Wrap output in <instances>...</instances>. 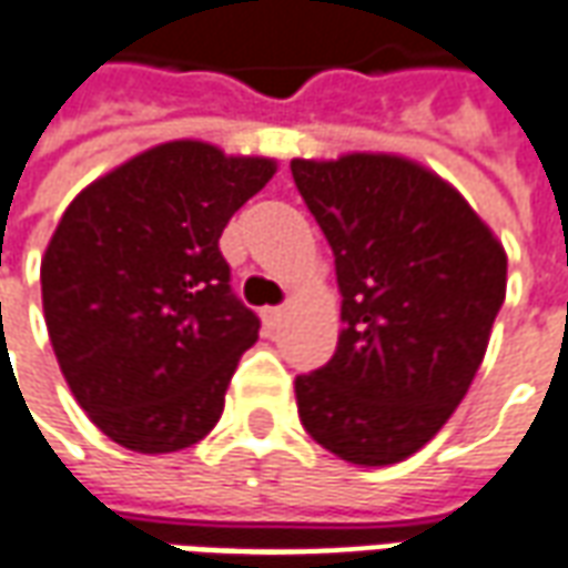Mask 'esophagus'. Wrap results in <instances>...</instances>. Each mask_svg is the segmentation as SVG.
Here are the masks:
<instances>
[{
	"instance_id": "esophagus-1",
	"label": "esophagus",
	"mask_w": 568,
	"mask_h": 568,
	"mask_svg": "<svg viewBox=\"0 0 568 568\" xmlns=\"http://www.w3.org/2000/svg\"><path fill=\"white\" fill-rule=\"evenodd\" d=\"M261 316H264V323L267 325H276L280 320H283V307H264V313H261Z\"/></svg>"
}]
</instances>
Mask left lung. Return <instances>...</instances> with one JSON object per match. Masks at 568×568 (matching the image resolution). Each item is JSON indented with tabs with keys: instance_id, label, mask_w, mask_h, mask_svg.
Segmentation results:
<instances>
[{
	"instance_id": "1",
	"label": "left lung",
	"mask_w": 568,
	"mask_h": 568,
	"mask_svg": "<svg viewBox=\"0 0 568 568\" xmlns=\"http://www.w3.org/2000/svg\"><path fill=\"white\" fill-rule=\"evenodd\" d=\"M335 255V356L297 375L304 430L351 464H396L467 394L505 304L507 255L443 178L384 153L292 162Z\"/></svg>"
}]
</instances>
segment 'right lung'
<instances>
[{"mask_svg":"<svg viewBox=\"0 0 568 568\" xmlns=\"http://www.w3.org/2000/svg\"><path fill=\"white\" fill-rule=\"evenodd\" d=\"M276 172L202 141L146 150L79 193L42 257L51 347L113 443L187 449L224 412L261 320L230 288L217 240Z\"/></svg>","mask_w":568,"mask_h":568,"instance_id":"obj_1","label":"right lung"}]
</instances>
